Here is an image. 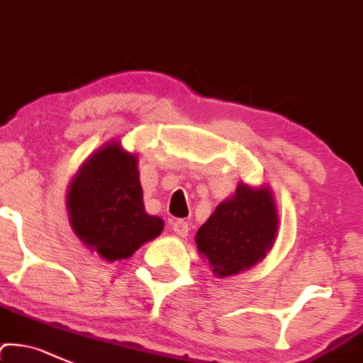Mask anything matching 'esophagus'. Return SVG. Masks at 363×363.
Listing matches in <instances>:
<instances>
[{"label": "esophagus", "instance_id": "1", "mask_svg": "<svg viewBox=\"0 0 363 363\" xmlns=\"http://www.w3.org/2000/svg\"><path fill=\"white\" fill-rule=\"evenodd\" d=\"M171 228H173V232L177 233V235H180V237L189 235V223H186V221H183V220L173 221Z\"/></svg>", "mask_w": 363, "mask_h": 363}]
</instances>
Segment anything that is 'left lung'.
I'll list each match as a JSON object with an SVG mask.
<instances>
[{"mask_svg": "<svg viewBox=\"0 0 363 363\" xmlns=\"http://www.w3.org/2000/svg\"><path fill=\"white\" fill-rule=\"evenodd\" d=\"M277 230L279 213L270 186L240 182L197 230V251L209 261L213 274L225 279L258 264L274 247Z\"/></svg>", "mask_w": 363, "mask_h": 363, "instance_id": "obj_1", "label": "left lung"}]
</instances>
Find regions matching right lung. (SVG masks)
I'll use <instances>...</instances> for the list:
<instances>
[{"instance_id": "add662e5", "label": "right lung", "mask_w": 363, "mask_h": 363, "mask_svg": "<svg viewBox=\"0 0 363 363\" xmlns=\"http://www.w3.org/2000/svg\"><path fill=\"white\" fill-rule=\"evenodd\" d=\"M71 227L89 251L121 261L161 235L164 221L143 206L138 157L112 140L79 166L67 190Z\"/></svg>"}]
</instances>
